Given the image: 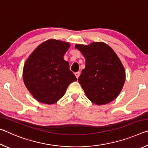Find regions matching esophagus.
<instances>
[{
	"instance_id": "obj_1",
	"label": "esophagus",
	"mask_w": 148,
	"mask_h": 148,
	"mask_svg": "<svg viewBox=\"0 0 148 148\" xmlns=\"http://www.w3.org/2000/svg\"><path fill=\"white\" fill-rule=\"evenodd\" d=\"M79 75H80V72H76V73H75V76H76V77H77V79L79 77Z\"/></svg>"
}]
</instances>
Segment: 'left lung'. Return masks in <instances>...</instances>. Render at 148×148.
<instances>
[{"label": "left lung", "mask_w": 148, "mask_h": 148, "mask_svg": "<svg viewBox=\"0 0 148 148\" xmlns=\"http://www.w3.org/2000/svg\"><path fill=\"white\" fill-rule=\"evenodd\" d=\"M86 58L78 82L88 99L102 105L118 96L125 81L121 62L111 47L103 42H92L88 46L76 44Z\"/></svg>", "instance_id": "obj_1"}]
</instances>
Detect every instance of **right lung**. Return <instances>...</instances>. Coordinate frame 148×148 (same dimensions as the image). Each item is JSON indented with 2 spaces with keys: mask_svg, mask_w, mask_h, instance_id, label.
Returning a JSON list of instances; mask_svg holds the SVG:
<instances>
[{
  "mask_svg": "<svg viewBox=\"0 0 148 148\" xmlns=\"http://www.w3.org/2000/svg\"><path fill=\"white\" fill-rule=\"evenodd\" d=\"M69 46L65 42L48 40L35 49L24 65L25 85L42 103L56 102L63 97L69 84L77 80L63 59Z\"/></svg>",
  "mask_w": 148,
  "mask_h": 148,
  "instance_id": "add662e5",
  "label": "right lung"
}]
</instances>
